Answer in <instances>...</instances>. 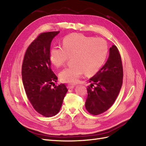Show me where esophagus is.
Segmentation results:
<instances>
[{
    "label": "esophagus",
    "mask_w": 146,
    "mask_h": 146,
    "mask_svg": "<svg viewBox=\"0 0 146 146\" xmlns=\"http://www.w3.org/2000/svg\"><path fill=\"white\" fill-rule=\"evenodd\" d=\"M74 87H75V86H74V85H68V86H67L68 89V90H72V89L74 88Z\"/></svg>",
    "instance_id": "esophagus-1"
}]
</instances>
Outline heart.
Wrapping results in <instances>:
<instances>
[{"label": "heart", "instance_id": "obj_1", "mask_svg": "<svg viewBox=\"0 0 146 146\" xmlns=\"http://www.w3.org/2000/svg\"><path fill=\"white\" fill-rule=\"evenodd\" d=\"M108 53L106 42L101 38L72 33L64 38L62 47L53 46L50 52V60L60 67L72 57L73 65L63 70L59 74L64 83L74 84L84 73L93 75L103 66Z\"/></svg>", "mask_w": 146, "mask_h": 146}]
</instances>
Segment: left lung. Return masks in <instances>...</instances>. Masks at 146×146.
<instances>
[{
    "label": "left lung",
    "instance_id": "1",
    "mask_svg": "<svg viewBox=\"0 0 146 146\" xmlns=\"http://www.w3.org/2000/svg\"><path fill=\"white\" fill-rule=\"evenodd\" d=\"M123 70L117 47L110 48V55L104 66L90 79L85 107L90 113L98 115L106 111L114 103L123 84ZM96 87H94V86Z\"/></svg>",
    "mask_w": 146,
    "mask_h": 146
}]
</instances>
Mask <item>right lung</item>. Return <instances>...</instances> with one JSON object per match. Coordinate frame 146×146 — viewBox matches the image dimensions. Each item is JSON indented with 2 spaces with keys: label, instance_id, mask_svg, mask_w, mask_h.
<instances>
[{
  "label": "right lung",
  "instance_id": "right-lung-1",
  "mask_svg": "<svg viewBox=\"0 0 146 146\" xmlns=\"http://www.w3.org/2000/svg\"><path fill=\"white\" fill-rule=\"evenodd\" d=\"M60 32L40 34L27 48L22 68L23 86L33 108L45 117L55 116L62 107L68 90L64 84L52 87L58 78L51 69V42Z\"/></svg>",
  "mask_w": 146,
  "mask_h": 146
}]
</instances>
